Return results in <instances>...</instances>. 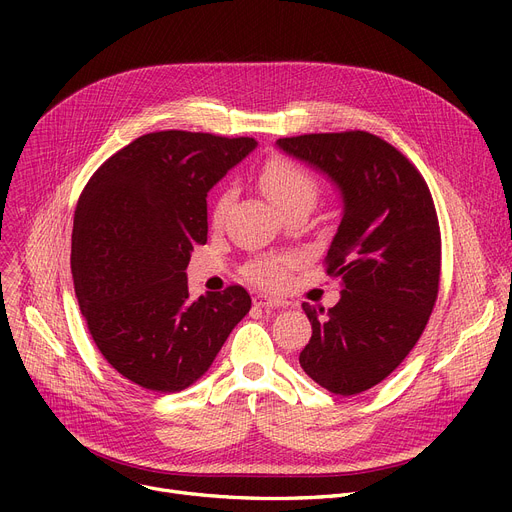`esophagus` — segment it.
<instances>
[{"label":"esophagus","instance_id":"obj_1","mask_svg":"<svg viewBox=\"0 0 512 512\" xmlns=\"http://www.w3.org/2000/svg\"><path fill=\"white\" fill-rule=\"evenodd\" d=\"M255 307H263V309H278V307H284V301L280 299H274V297H267V294H257V297L253 299Z\"/></svg>","mask_w":512,"mask_h":512}]
</instances>
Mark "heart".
<instances>
[{
	"label": "heart",
	"mask_w": 512,
	"mask_h": 512,
	"mask_svg": "<svg viewBox=\"0 0 512 512\" xmlns=\"http://www.w3.org/2000/svg\"><path fill=\"white\" fill-rule=\"evenodd\" d=\"M259 184L265 195L284 213L294 205H313L317 197V180L297 161L282 155H274L259 168ZM232 201V191L226 188L218 195L211 209L213 226H220L224 213ZM297 263L294 255L282 257H263L245 267V276L265 288H280L286 284L292 265Z\"/></svg>",
	"instance_id": "b5f03b06"
}]
</instances>
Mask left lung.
I'll list each match as a JSON object with an SVG mask.
<instances>
[{
	"mask_svg": "<svg viewBox=\"0 0 512 512\" xmlns=\"http://www.w3.org/2000/svg\"><path fill=\"white\" fill-rule=\"evenodd\" d=\"M276 145L342 193L324 261L340 301L328 311L303 303L313 334L299 363L321 388L353 396L405 361L432 315L442 263L436 205L411 161L371 132L301 134Z\"/></svg>",
	"mask_w": 512,
	"mask_h": 512,
	"instance_id": "8db88e82",
	"label": "left lung"
}]
</instances>
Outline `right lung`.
I'll return each mask as SVG.
<instances>
[{"mask_svg":"<svg viewBox=\"0 0 512 512\" xmlns=\"http://www.w3.org/2000/svg\"><path fill=\"white\" fill-rule=\"evenodd\" d=\"M251 137L159 130L105 159L80 193L72 278L103 359L132 384L178 392L211 367L251 309L242 286L188 299L186 265L207 242V193Z\"/></svg>","mask_w":512,"mask_h":512,"instance_id":"1","label":"right lung"}]
</instances>
